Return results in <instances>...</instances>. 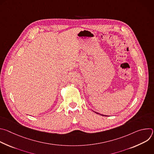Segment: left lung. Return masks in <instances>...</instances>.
I'll return each instance as SVG.
<instances>
[{"label": "left lung", "mask_w": 154, "mask_h": 154, "mask_svg": "<svg viewBox=\"0 0 154 154\" xmlns=\"http://www.w3.org/2000/svg\"><path fill=\"white\" fill-rule=\"evenodd\" d=\"M97 114H99V113H97ZM102 116H103V115H102Z\"/></svg>", "instance_id": "left-lung-1"}]
</instances>
